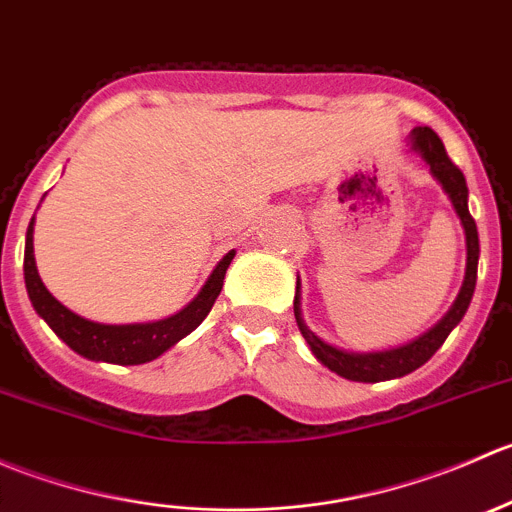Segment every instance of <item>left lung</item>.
<instances>
[{
  "mask_svg": "<svg viewBox=\"0 0 512 512\" xmlns=\"http://www.w3.org/2000/svg\"><path fill=\"white\" fill-rule=\"evenodd\" d=\"M411 151H416L418 156L426 160L428 170H431L433 178L441 183L443 193L451 200L453 210L461 218L463 232H466V277H463V287L458 292L456 302L448 309L446 317L436 324V327L428 329L426 334L414 339V342L404 344V347L386 349V352H344V349L332 347L324 339H319L312 329L304 324L302 319V307H299V277H297V292H294V319H297V327L302 332V337L307 339L312 354L322 361L327 369H332L334 374L344 376L349 381H364V384H374V381H389L399 379V376L411 374L418 366L426 364L433 354L441 349V344L446 342L448 334L453 332L458 322L463 319V314L468 312V304H471L473 292H476V277H478V227L476 220L468 213V185L463 178L461 168L448 158L446 148H443L441 138L431 131L428 126H418L411 131Z\"/></svg>",
  "mask_w": 512,
  "mask_h": 512,
  "instance_id": "obj_1",
  "label": "left lung"
}]
</instances>
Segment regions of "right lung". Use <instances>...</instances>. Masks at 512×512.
Instances as JSON below:
<instances>
[{
    "label": "right lung",
    "instance_id": "obj_1",
    "mask_svg": "<svg viewBox=\"0 0 512 512\" xmlns=\"http://www.w3.org/2000/svg\"><path fill=\"white\" fill-rule=\"evenodd\" d=\"M235 250H230L213 275L208 277L198 297L185 304L173 317L158 319L146 324H101L79 317L69 307L59 302L41 282L34 262V218L27 227V245H24V282H27L29 299L41 319L54 329L61 342L69 344L76 354L91 361H108V364H146L168 352L173 344L188 337L195 327H200L208 312L213 309L220 289H223L225 272L230 267Z\"/></svg>",
    "mask_w": 512,
    "mask_h": 512
}]
</instances>
